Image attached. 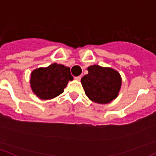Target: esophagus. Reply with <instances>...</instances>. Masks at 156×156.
<instances>
[{
	"instance_id": "esophagus-1",
	"label": "esophagus",
	"mask_w": 156,
	"mask_h": 156,
	"mask_svg": "<svg viewBox=\"0 0 156 156\" xmlns=\"http://www.w3.org/2000/svg\"><path fill=\"white\" fill-rule=\"evenodd\" d=\"M81 78V76H78V77H75V80H76V81H80Z\"/></svg>"
}]
</instances>
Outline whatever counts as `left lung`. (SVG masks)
<instances>
[{"label": "left lung", "instance_id": "left-lung-1", "mask_svg": "<svg viewBox=\"0 0 156 156\" xmlns=\"http://www.w3.org/2000/svg\"><path fill=\"white\" fill-rule=\"evenodd\" d=\"M88 74L81 78L82 87L90 100L98 104H108L117 99L122 86V78L111 67L92 65Z\"/></svg>", "mask_w": 156, "mask_h": 156}]
</instances>
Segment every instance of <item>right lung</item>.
<instances>
[{"mask_svg": "<svg viewBox=\"0 0 156 156\" xmlns=\"http://www.w3.org/2000/svg\"><path fill=\"white\" fill-rule=\"evenodd\" d=\"M73 80L69 67L55 63L33 70L30 84L33 93L39 99L46 100L63 93L69 81Z\"/></svg>", "mask_w": 156, "mask_h": 156, "instance_id": "obj_1", "label": "right lung"}]
</instances>
